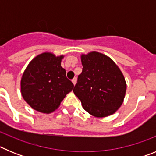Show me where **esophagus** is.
Segmentation results:
<instances>
[{
  "instance_id": "esophagus-1",
  "label": "esophagus",
  "mask_w": 156,
  "mask_h": 156,
  "mask_svg": "<svg viewBox=\"0 0 156 156\" xmlns=\"http://www.w3.org/2000/svg\"><path fill=\"white\" fill-rule=\"evenodd\" d=\"M76 81H77V79L76 78H73V79L72 80V82H73V83L74 85H76Z\"/></svg>"
}]
</instances>
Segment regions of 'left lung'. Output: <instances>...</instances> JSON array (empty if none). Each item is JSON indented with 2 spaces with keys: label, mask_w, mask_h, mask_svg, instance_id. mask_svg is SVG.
Listing matches in <instances>:
<instances>
[{
  "label": "left lung",
  "mask_w": 156,
  "mask_h": 156,
  "mask_svg": "<svg viewBox=\"0 0 156 156\" xmlns=\"http://www.w3.org/2000/svg\"><path fill=\"white\" fill-rule=\"evenodd\" d=\"M83 70L73 92L83 108L98 118L115 113L122 105L126 90L123 74L108 56L91 51L80 56Z\"/></svg>",
  "instance_id": "obj_1"
}]
</instances>
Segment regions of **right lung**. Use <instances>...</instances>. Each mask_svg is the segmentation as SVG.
<instances>
[{
  "instance_id": "obj_1",
  "label": "right lung",
  "mask_w": 156,
  "mask_h": 156,
  "mask_svg": "<svg viewBox=\"0 0 156 156\" xmlns=\"http://www.w3.org/2000/svg\"><path fill=\"white\" fill-rule=\"evenodd\" d=\"M64 55L44 52L29 63L21 79V94L26 102L36 111L51 113L59 107L73 83L61 66Z\"/></svg>"
}]
</instances>
